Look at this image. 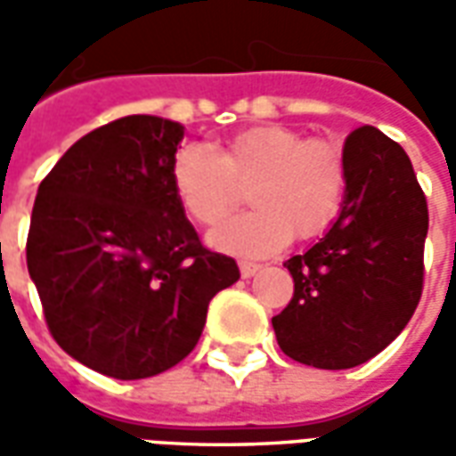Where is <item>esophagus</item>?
Listing matches in <instances>:
<instances>
[{"instance_id": "esophagus-1", "label": "esophagus", "mask_w": 456, "mask_h": 456, "mask_svg": "<svg viewBox=\"0 0 456 456\" xmlns=\"http://www.w3.org/2000/svg\"><path fill=\"white\" fill-rule=\"evenodd\" d=\"M260 273V265L255 263H240V274H243V280H248V277H253V274Z\"/></svg>"}]
</instances>
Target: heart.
Instances as JSON below:
<instances>
[{
	"mask_svg": "<svg viewBox=\"0 0 456 456\" xmlns=\"http://www.w3.org/2000/svg\"><path fill=\"white\" fill-rule=\"evenodd\" d=\"M171 186L183 211L201 225H216L250 186L253 211L223 223L211 245L223 253L265 257L289 238H314L337 218L346 199V167L326 140H305L289 127L238 132L223 151L189 142L171 159Z\"/></svg>",
	"mask_w": 456,
	"mask_h": 456,
	"instance_id": "heart-1",
	"label": "heart"
}]
</instances>
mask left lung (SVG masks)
<instances>
[{"label": "left lung", "instance_id": "left-lung-1", "mask_svg": "<svg viewBox=\"0 0 456 456\" xmlns=\"http://www.w3.org/2000/svg\"><path fill=\"white\" fill-rule=\"evenodd\" d=\"M346 199L334 225L285 267L289 305L277 344L299 363L341 370L398 337L422 295L428 201L398 142L363 125L344 142Z\"/></svg>", "mask_w": 456, "mask_h": 456}]
</instances>
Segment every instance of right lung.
<instances>
[{
  "mask_svg": "<svg viewBox=\"0 0 456 456\" xmlns=\"http://www.w3.org/2000/svg\"><path fill=\"white\" fill-rule=\"evenodd\" d=\"M183 125L119 118L80 137L41 182L28 274L58 346L119 380L157 376L201 338L208 302L238 282L171 186Z\"/></svg>",
  "mask_w": 456,
  "mask_h": 456,
  "instance_id": "add662e5",
  "label": "right lung"
}]
</instances>
